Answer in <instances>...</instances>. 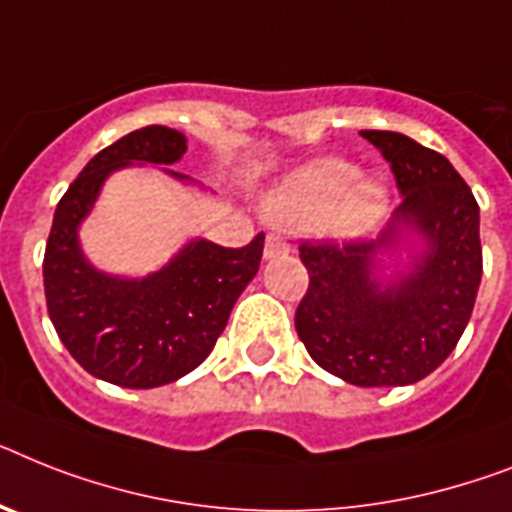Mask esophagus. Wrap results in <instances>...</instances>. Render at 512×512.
I'll use <instances>...</instances> for the list:
<instances>
[{
	"mask_svg": "<svg viewBox=\"0 0 512 512\" xmlns=\"http://www.w3.org/2000/svg\"><path fill=\"white\" fill-rule=\"evenodd\" d=\"M290 253V243L280 235H266L264 240V256L266 259H274V256H285Z\"/></svg>",
	"mask_w": 512,
	"mask_h": 512,
	"instance_id": "esophagus-1",
	"label": "esophagus"
}]
</instances>
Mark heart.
Masks as SVG:
<instances>
[{
    "mask_svg": "<svg viewBox=\"0 0 512 512\" xmlns=\"http://www.w3.org/2000/svg\"><path fill=\"white\" fill-rule=\"evenodd\" d=\"M387 188L377 177H361L345 159H316L295 170L269 193L266 214L277 225L308 230L324 222L337 238H358L382 219Z\"/></svg>",
    "mask_w": 512,
    "mask_h": 512,
    "instance_id": "heart-1",
    "label": "heart"
}]
</instances>
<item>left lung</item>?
<instances>
[{"label":"left lung","instance_id":"8db88e82","mask_svg":"<svg viewBox=\"0 0 512 512\" xmlns=\"http://www.w3.org/2000/svg\"><path fill=\"white\" fill-rule=\"evenodd\" d=\"M390 162L403 204L371 243H303L308 290L295 329L324 371L358 387H400L432 374L458 345L481 282L479 204L437 151L403 133L361 130ZM408 234L422 251L395 281L378 256Z\"/></svg>","mask_w":512,"mask_h":512}]
</instances>
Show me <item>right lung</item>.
Listing matches in <instances>:
<instances>
[{
  "mask_svg": "<svg viewBox=\"0 0 512 512\" xmlns=\"http://www.w3.org/2000/svg\"><path fill=\"white\" fill-rule=\"evenodd\" d=\"M185 149V135L164 125L122 135L59 198L46 240V308L59 340L88 374L128 390L162 387L201 366L261 264L264 232L243 248L190 240L170 264L135 280L99 272L83 256L78 227L104 180L133 164H175Z\"/></svg>",
  "mask_w": 512,
  "mask_h": 512,
  "instance_id": "add662e5",
  "label": "right lung"
}]
</instances>
